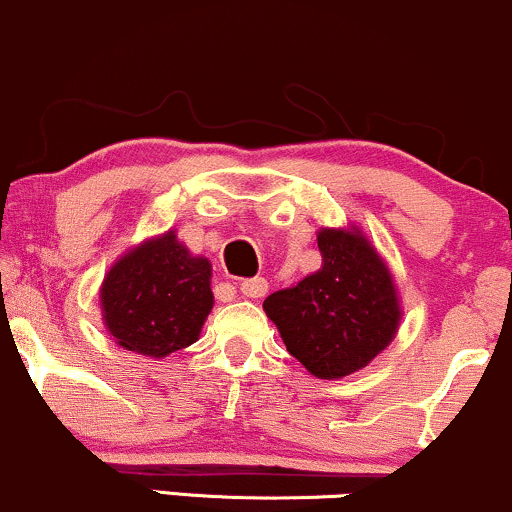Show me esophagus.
<instances>
[{"label":"esophagus","instance_id":"1","mask_svg":"<svg viewBox=\"0 0 512 512\" xmlns=\"http://www.w3.org/2000/svg\"><path fill=\"white\" fill-rule=\"evenodd\" d=\"M239 289H242V294L249 296V299H261V296L268 294V280L266 277H251V280H244Z\"/></svg>","mask_w":512,"mask_h":512}]
</instances>
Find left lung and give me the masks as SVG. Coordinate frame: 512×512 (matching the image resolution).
Returning a JSON list of instances; mask_svg holds the SVG:
<instances>
[{
	"label": "left lung",
	"mask_w": 512,
	"mask_h": 512,
	"mask_svg": "<svg viewBox=\"0 0 512 512\" xmlns=\"http://www.w3.org/2000/svg\"><path fill=\"white\" fill-rule=\"evenodd\" d=\"M323 268L263 301L287 351L311 375L339 380L368 365L396 337L394 277L356 225L318 232Z\"/></svg>",
	"instance_id": "1"
}]
</instances>
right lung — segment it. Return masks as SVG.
Instances as JSON below:
<instances>
[{
  "label": "right lung",
  "instance_id": "add662e5",
  "mask_svg": "<svg viewBox=\"0 0 512 512\" xmlns=\"http://www.w3.org/2000/svg\"><path fill=\"white\" fill-rule=\"evenodd\" d=\"M104 325L118 346L163 358L199 339L213 308L211 263L192 256L175 230L137 244L102 282Z\"/></svg>",
  "mask_w": 512,
  "mask_h": 512
}]
</instances>
